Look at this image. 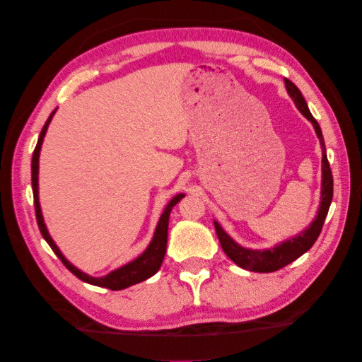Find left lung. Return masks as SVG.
<instances>
[{
  "instance_id": "obj_1",
  "label": "left lung",
  "mask_w": 362,
  "mask_h": 362,
  "mask_svg": "<svg viewBox=\"0 0 362 362\" xmlns=\"http://www.w3.org/2000/svg\"><path fill=\"white\" fill-rule=\"evenodd\" d=\"M284 86H286L288 95L293 98L294 105L297 110L302 112L303 117H307L313 125L316 132V136L320 139L321 151H322V158H321V202L320 208L316 211L315 219L310 223L307 229H303L300 233L291 237L284 242L275 245L274 248H265V250H252L246 248V246L238 245L235 240H233L229 233H227L218 221H214V229H216L219 243L223 246V250L227 256H229L233 262H235L238 267L250 272H259V274H269V272H275L283 269L284 265L294 262L297 257H300L303 252H307L312 248L316 238L320 237L322 224H325V219L327 216L329 206H331L332 202V191H334V182H332V173L331 167H329L327 156H326V146H325V138H322V132L320 124L316 122V119L310 112L305 98L302 97L299 88L296 87L289 79H284Z\"/></svg>"
}]
</instances>
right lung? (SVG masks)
<instances>
[{"mask_svg":"<svg viewBox=\"0 0 362 362\" xmlns=\"http://www.w3.org/2000/svg\"><path fill=\"white\" fill-rule=\"evenodd\" d=\"M55 111L57 110L50 112L47 122L44 124L42 130L40 133V138H37V144L35 148L33 157H31V187H33L36 221H37V226H40V230L42 233L44 240H46V242L49 243L50 248H52V251L57 255V257H59L60 261L65 264V267L84 283L93 284V286L107 288V289H112V291H120V289L133 286V284H136V283H141L144 280H148V278H151L152 275L157 274L158 269H160L162 262H163L165 251H167L168 218H170L171 208H173L177 204V202L185 197V194H176L175 197L168 202L167 206H165L163 213L160 214V219H158V223L156 226L154 235H152V240L149 242L148 248H146L138 257L133 259V261L127 262L125 265H122V267L110 272V274L105 275V276H90V275H87L86 272H82L78 267H74V265L69 262L65 256H63V252L59 250V246L55 245L52 237H50V233H49L47 227H46V223H44L41 205H40V186H37V175H40V152H41L44 136H46L47 127L50 124V120H52Z\"/></svg>","mask_w":362,"mask_h":362,"instance_id":"1","label":"right lung"}]
</instances>
